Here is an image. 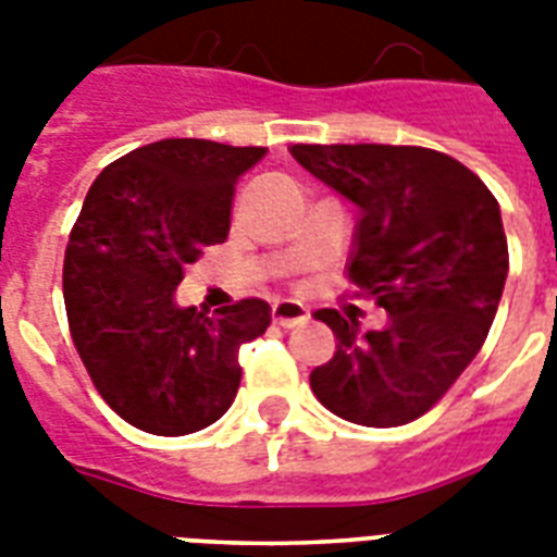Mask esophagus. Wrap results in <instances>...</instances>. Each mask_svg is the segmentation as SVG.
I'll return each instance as SVG.
<instances>
[{"instance_id":"1","label":"esophagus","mask_w":557,"mask_h":557,"mask_svg":"<svg viewBox=\"0 0 557 557\" xmlns=\"http://www.w3.org/2000/svg\"><path fill=\"white\" fill-rule=\"evenodd\" d=\"M271 321L283 326V330H292V326H300V323L309 321V312H306L304 304H295V300H277L271 306Z\"/></svg>"}]
</instances>
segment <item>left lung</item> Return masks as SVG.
<instances>
[{
    "label": "left lung",
    "mask_w": 557,
    "mask_h": 557,
    "mask_svg": "<svg viewBox=\"0 0 557 557\" xmlns=\"http://www.w3.org/2000/svg\"><path fill=\"white\" fill-rule=\"evenodd\" d=\"M292 156L361 208L349 280L387 312L370 332L338 309L314 312L338 347L309 375L312 393L347 422H413L492 330L509 274L500 205L466 164L428 147L295 144Z\"/></svg>",
    "instance_id": "1"
}]
</instances>
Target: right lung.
<instances>
[{
  "label": "right lung",
  "mask_w": 557,
  "mask_h": 557,
  "mask_svg": "<svg viewBox=\"0 0 557 557\" xmlns=\"http://www.w3.org/2000/svg\"><path fill=\"white\" fill-rule=\"evenodd\" d=\"M262 156L164 138L112 161L86 193L63 262L69 332L95 389L138 431L216 422L239 389V347L269 330L260 297L213 314L176 306L187 265L225 243L236 182Z\"/></svg>",
  "instance_id": "obj_1"
}]
</instances>
